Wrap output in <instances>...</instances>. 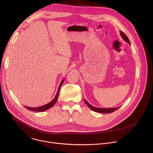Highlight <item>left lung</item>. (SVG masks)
<instances>
[{
    "instance_id": "obj_1",
    "label": "left lung",
    "mask_w": 153,
    "mask_h": 153,
    "mask_svg": "<svg viewBox=\"0 0 153 153\" xmlns=\"http://www.w3.org/2000/svg\"><path fill=\"white\" fill-rule=\"evenodd\" d=\"M120 35H121V37L124 39L125 41H126L127 43H128L129 44H130V41L128 39V38L127 37V36L125 35V34L122 32V31H120ZM84 102L86 103V104L88 105V106L91 109H92V111H95V112H100V113H104V114H109V113H111V112H114L115 111H116L117 109H118V108H119L120 107H117V108H96V107H94L93 106H92L91 105H90L88 102H87V101L86 100H84Z\"/></svg>"
}]
</instances>
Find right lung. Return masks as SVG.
<instances>
[{"mask_svg":"<svg viewBox=\"0 0 153 153\" xmlns=\"http://www.w3.org/2000/svg\"><path fill=\"white\" fill-rule=\"evenodd\" d=\"M64 81V79H63L62 80V81L61 82L59 86V88H58V92L56 93V96L55 97V98H53V100H52L50 101V103L44 105V106H39V107H37V108H31V107H28V106H25L28 110H30V111H36V112H43V111H47V109H50L52 108L57 101V100H58V95H59V91H60V88H61V86L63 82Z\"/></svg>","mask_w":153,"mask_h":153,"instance_id":"1","label":"right lung"}]
</instances>
